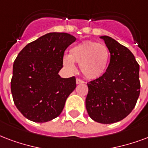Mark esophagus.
I'll use <instances>...</instances> for the list:
<instances>
[{"label": "esophagus", "mask_w": 148, "mask_h": 148, "mask_svg": "<svg viewBox=\"0 0 148 148\" xmlns=\"http://www.w3.org/2000/svg\"><path fill=\"white\" fill-rule=\"evenodd\" d=\"M76 83H77V84H82V83H84V81L79 79V78H77V79H76Z\"/></svg>", "instance_id": "34e87169"}]
</instances>
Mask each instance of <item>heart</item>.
Masks as SVG:
<instances>
[{
	"mask_svg": "<svg viewBox=\"0 0 148 148\" xmlns=\"http://www.w3.org/2000/svg\"><path fill=\"white\" fill-rule=\"evenodd\" d=\"M109 56V50L106 45L85 40L71 48L69 56H63V63L71 71H74V63H77L85 77L96 79L102 77L107 71Z\"/></svg>",
	"mask_w": 148,
	"mask_h": 148,
	"instance_id": "1",
	"label": "heart"
}]
</instances>
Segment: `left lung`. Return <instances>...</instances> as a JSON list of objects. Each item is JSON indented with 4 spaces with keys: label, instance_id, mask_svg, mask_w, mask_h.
Here are the masks:
<instances>
[{
    "label": "left lung",
    "instance_id": "obj_1",
    "mask_svg": "<svg viewBox=\"0 0 148 148\" xmlns=\"http://www.w3.org/2000/svg\"><path fill=\"white\" fill-rule=\"evenodd\" d=\"M100 38L110 53V63L102 77L87 83L85 107L92 120L110 124L124 119L135 108L140 92V66L126 47L108 36Z\"/></svg>",
    "mask_w": 148,
    "mask_h": 148
}]
</instances>
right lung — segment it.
Returning <instances> with one entry per match:
<instances>
[{
  "label": "right lung",
  "mask_w": 148,
  "mask_h": 148,
  "mask_svg": "<svg viewBox=\"0 0 148 148\" xmlns=\"http://www.w3.org/2000/svg\"><path fill=\"white\" fill-rule=\"evenodd\" d=\"M76 38L66 33H49L30 42L13 64L11 91L22 114L34 122L56 119L69 95L76 88V78L58 74L63 67L65 50Z\"/></svg>",
  "instance_id": "right-lung-1"
}]
</instances>
